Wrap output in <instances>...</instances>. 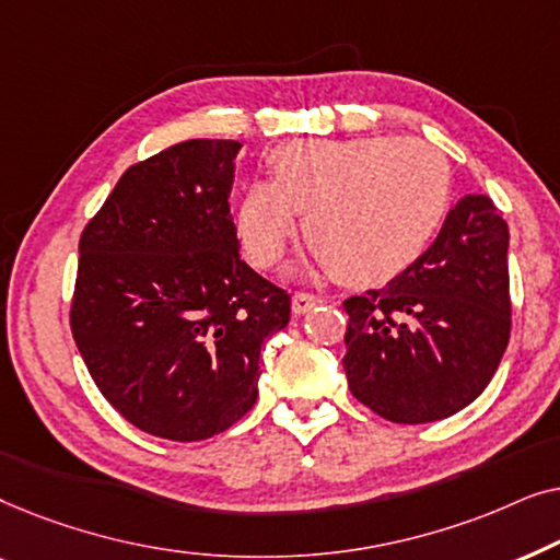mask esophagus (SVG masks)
Masks as SVG:
<instances>
[{"label":"esophagus","instance_id":"obj_1","mask_svg":"<svg viewBox=\"0 0 560 560\" xmlns=\"http://www.w3.org/2000/svg\"><path fill=\"white\" fill-rule=\"evenodd\" d=\"M318 303H320V298H318V295H313V293H303V290H298V293L293 295V313H298V316H301V313L311 311L313 305H318Z\"/></svg>","mask_w":560,"mask_h":560}]
</instances>
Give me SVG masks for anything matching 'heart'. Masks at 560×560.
Segmentation results:
<instances>
[{
	"label": "heart",
	"mask_w": 560,
	"mask_h": 560,
	"mask_svg": "<svg viewBox=\"0 0 560 560\" xmlns=\"http://www.w3.org/2000/svg\"><path fill=\"white\" fill-rule=\"evenodd\" d=\"M270 183L236 201V232L257 267H272L298 234L347 285H380L410 270L439 240L454 203L446 155L423 140H295L270 155Z\"/></svg>",
	"instance_id": "1"
}]
</instances>
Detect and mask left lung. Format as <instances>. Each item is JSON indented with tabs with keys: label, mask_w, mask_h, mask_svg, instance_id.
I'll return each mask as SVG.
<instances>
[{
	"label": "left lung",
	"mask_w": 560,
	"mask_h": 560,
	"mask_svg": "<svg viewBox=\"0 0 560 560\" xmlns=\"http://www.w3.org/2000/svg\"><path fill=\"white\" fill-rule=\"evenodd\" d=\"M508 244L492 198L466 196L410 270L343 301V372L359 402L412 425L485 393L512 328Z\"/></svg>",
	"instance_id": "left-lung-1"
}]
</instances>
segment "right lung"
Returning <instances> with one entry per match:
<instances>
[{
	"label": "right lung",
	"instance_id": "1",
	"mask_svg": "<svg viewBox=\"0 0 560 560\" xmlns=\"http://www.w3.org/2000/svg\"><path fill=\"white\" fill-rule=\"evenodd\" d=\"M234 140H188L129 165L79 240L71 334L114 410L167 441L211 439L257 400L290 295L240 257Z\"/></svg>",
	"mask_w": 560,
	"mask_h": 560
}]
</instances>
